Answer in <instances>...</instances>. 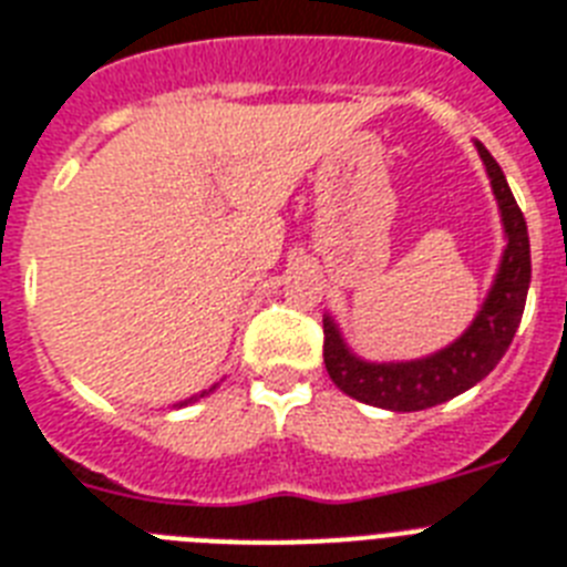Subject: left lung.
I'll use <instances>...</instances> for the list:
<instances>
[{
    "instance_id": "8db88e82",
    "label": "left lung",
    "mask_w": 567,
    "mask_h": 567,
    "mask_svg": "<svg viewBox=\"0 0 567 567\" xmlns=\"http://www.w3.org/2000/svg\"><path fill=\"white\" fill-rule=\"evenodd\" d=\"M475 148L489 174L492 195L498 200L504 238H507L489 293L483 299L475 320L457 340L413 361H367L355 355L343 340L334 317L323 315V361L329 379L358 402L395 413L425 411L443 404L486 379L513 343L530 288L527 220L515 204L501 165L483 148V142H475Z\"/></svg>"
}]
</instances>
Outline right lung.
I'll list each match as a JSON object with an SVG mask.
<instances>
[{
    "label": "right lung",
    "mask_w": 567,
    "mask_h": 567,
    "mask_svg": "<svg viewBox=\"0 0 567 567\" xmlns=\"http://www.w3.org/2000/svg\"><path fill=\"white\" fill-rule=\"evenodd\" d=\"M215 388H218V384H212L209 390H200V393L192 395V399H186V402H177V404H174V408H186V404H192V402H197V399H204V395H209Z\"/></svg>",
    "instance_id": "add662e5"
}]
</instances>
